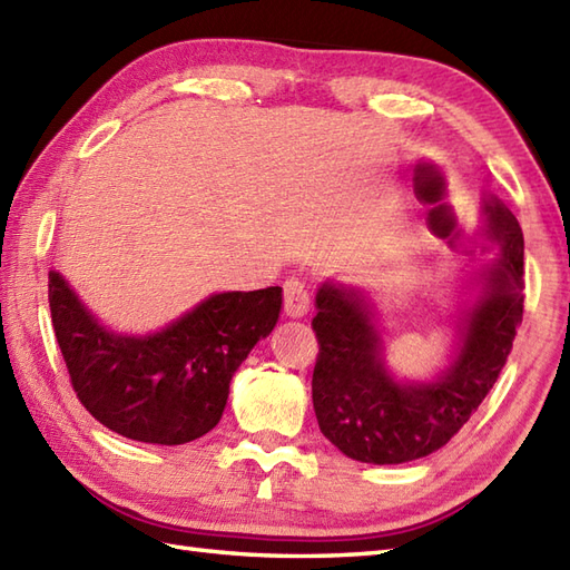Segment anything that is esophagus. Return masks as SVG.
<instances>
[{
	"mask_svg": "<svg viewBox=\"0 0 570 570\" xmlns=\"http://www.w3.org/2000/svg\"><path fill=\"white\" fill-rule=\"evenodd\" d=\"M311 311L308 288L298 279H288L284 284V313L291 317H303Z\"/></svg>",
	"mask_w": 570,
	"mask_h": 570,
	"instance_id": "esophagus-1",
	"label": "esophagus"
}]
</instances>
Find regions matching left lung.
Wrapping results in <instances>:
<instances>
[{
	"mask_svg": "<svg viewBox=\"0 0 570 570\" xmlns=\"http://www.w3.org/2000/svg\"><path fill=\"white\" fill-rule=\"evenodd\" d=\"M488 237L500 243L481 301L464 315L452 366L432 383H399L381 362V337L360 291L323 284L313 333V407L321 432L364 464H403L442 449L479 410L508 362L522 323L524 237L510 208L485 204Z\"/></svg>",
	"mask_w": 570,
	"mask_h": 570,
	"instance_id": "8db88e82",
	"label": "left lung"
}]
</instances>
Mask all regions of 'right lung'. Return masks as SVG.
I'll return each mask as SVG.
<instances>
[{
	"mask_svg": "<svg viewBox=\"0 0 570 570\" xmlns=\"http://www.w3.org/2000/svg\"><path fill=\"white\" fill-rule=\"evenodd\" d=\"M48 301L70 383L91 417L128 440L171 446L218 425L237 366L276 325L282 288L216 294L145 337L101 327L58 272L48 276Z\"/></svg>",
	"mask_w": 570,
	"mask_h": 570,
	"instance_id": "1",
	"label": "right lung"
}]
</instances>
